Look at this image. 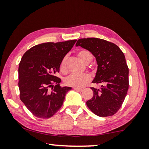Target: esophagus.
<instances>
[{
	"mask_svg": "<svg viewBox=\"0 0 149 149\" xmlns=\"http://www.w3.org/2000/svg\"><path fill=\"white\" fill-rule=\"evenodd\" d=\"M73 89H74V90L78 91H82L83 90V89H81V88H76V87H73Z\"/></svg>",
	"mask_w": 149,
	"mask_h": 149,
	"instance_id": "1",
	"label": "esophagus"
}]
</instances>
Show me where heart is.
<instances>
[{
    "label": "heart",
    "instance_id": "obj_1",
    "mask_svg": "<svg viewBox=\"0 0 149 149\" xmlns=\"http://www.w3.org/2000/svg\"><path fill=\"white\" fill-rule=\"evenodd\" d=\"M77 56L85 64H89L92 60L93 56L90 52L86 49L79 50L77 52ZM60 70L63 74H67L68 71V56H64L61 61L60 64ZM91 77L87 73L82 74H70L64 79L65 84L68 86L81 88L90 82Z\"/></svg>",
    "mask_w": 149,
    "mask_h": 149
}]
</instances>
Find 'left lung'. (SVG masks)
<instances>
[{"instance_id":"left-lung-1","label":"left lung","mask_w":149,"mask_h":149,"mask_svg":"<svg viewBox=\"0 0 149 149\" xmlns=\"http://www.w3.org/2000/svg\"><path fill=\"white\" fill-rule=\"evenodd\" d=\"M76 46L86 49L95 56L97 70L91 87L92 98L87 101V107L99 117L112 116L119 111L129 88V68L123 53L113 42L97 38H80Z\"/></svg>"}]
</instances>
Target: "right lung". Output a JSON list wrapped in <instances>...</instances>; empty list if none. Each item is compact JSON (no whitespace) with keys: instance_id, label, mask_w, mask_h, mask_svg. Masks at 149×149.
Masks as SVG:
<instances>
[{"instance_id":"add662e5","label":"right lung","mask_w":149,"mask_h":149,"mask_svg":"<svg viewBox=\"0 0 149 149\" xmlns=\"http://www.w3.org/2000/svg\"><path fill=\"white\" fill-rule=\"evenodd\" d=\"M76 41L36 45L22 56L18 69L19 97L35 117L48 119L62 107L71 87H61V79L56 74L60 71L61 61Z\"/></svg>"}]
</instances>
